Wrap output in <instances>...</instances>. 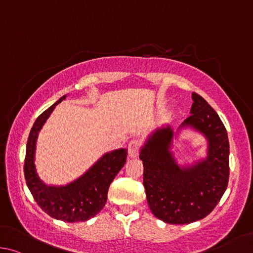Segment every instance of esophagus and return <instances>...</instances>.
<instances>
[{"instance_id":"1","label":"esophagus","mask_w":253,"mask_h":253,"mask_svg":"<svg viewBox=\"0 0 253 253\" xmlns=\"http://www.w3.org/2000/svg\"><path fill=\"white\" fill-rule=\"evenodd\" d=\"M127 150H129V156L131 158H136L139 156L140 150H141V142L140 140L133 139L130 141L129 147H127Z\"/></svg>"}]
</instances>
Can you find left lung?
Returning <instances> with one entry per match:
<instances>
[{
	"instance_id": "1",
	"label": "left lung",
	"mask_w": 253,
	"mask_h": 253,
	"mask_svg": "<svg viewBox=\"0 0 253 253\" xmlns=\"http://www.w3.org/2000/svg\"><path fill=\"white\" fill-rule=\"evenodd\" d=\"M189 118L179 130L190 126L208 140L207 158L188 167L176 163L170 151L173 130L159 127L149 136L140 159L150 210L171 224H188L210 213L222 198L229 181V140L219 115L197 93Z\"/></svg>"
}]
</instances>
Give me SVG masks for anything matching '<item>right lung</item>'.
<instances>
[{"instance_id":"obj_1","label":"right lung","mask_w":253,"mask_h":253,"mask_svg":"<svg viewBox=\"0 0 253 253\" xmlns=\"http://www.w3.org/2000/svg\"><path fill=\"white\" fill-rule=\"evenodd\" d=\"M65 97L62 96L35 120L26 143L24 175L34 200L45 213L66 222H80L93 218L103 209L110 184L126 162L127 150L105 153L85 173L69 184L55 187L44 183L35 169L37 139L52 111Z\"/></svg>"}]
</instances>
